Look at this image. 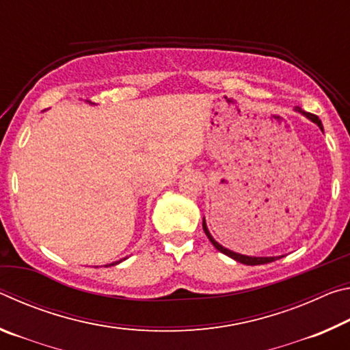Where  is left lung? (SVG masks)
<instances>
[{
  "instance_id": "left-lung-1",
  "label": "left lung",
  "mask_w": 350,
  "mask_h": 350,
  "mask_svg": "<svg viewBox=\"0 0 350 350\" xmlns=\"http://www.w3.org/2000/svg\"><path fill=\"white\" fill-rule=\"evenodd\" d=\"M295 111H296V112H299V114H303L304 117L309 118L310 122H313V123H315V125H318V128L321 129V131L324 133L323 123H321V120H319V118H318L315 114H310V112H304L303 109L299 108V106H296ZM202 227H204V232H205V234H206V238L210 239L211 244L215 245L219 252L224 253V254H227L228 258H232V259H234V260H238V262H241V264H245V265H259V264H269V262H273V260H276V259L282 258V256H247V254H241V253H236V252H233V250H228V248H225L224 245L219 244L217 241H215V238H213L211 233L208 232V227H206L205 217L202 219Z\"/></svg>"
}]
</instances>
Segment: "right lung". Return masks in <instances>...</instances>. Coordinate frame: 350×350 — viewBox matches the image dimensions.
<instances>
[{"mask_svg": "<svg viewBox=\"0 0 350 350\" xmlns=\"http://www.w3.org/2000/svg\"><path fill=\"white\" fill-rule=\"evenodd\" d=\"M88 103H91V102H88ZM126 258H123V259H120V260H116V262H111V264H106V267H108V265H117V264H120L122 260H125Z\"/></svg>", "mask_w": 350, "mask_h": 350, "instance_id": "add662e5", "label": "right lung"}]
</instances>
